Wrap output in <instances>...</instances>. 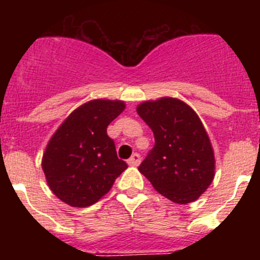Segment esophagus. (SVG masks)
Returning <instances> with one entry per match:
<instances>
[{"label": "esophagus", "instance_id": "34e87169", "mask_svg": "<svg viewBox=\"0 0 260 260\" xmlns=\"http://www.w3.org/2000/svg\"><path fill=\"white\" fill-rule=\"evenodd\" d=\"M127 164L132 165V167H137V165H139L141 164V156L138 155V153H134V155L127 160Z\"/></svg>", "mask_w": 260, "mask_h": 260}]
</instances>
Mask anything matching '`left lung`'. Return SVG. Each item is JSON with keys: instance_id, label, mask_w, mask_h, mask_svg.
I'll list each match as a JSON object with an SVG mask.
<instances>
[{"instance_id": "obj_1", "label": "left lung", "mask_w": 260, "mask_h": 260, "mask_svg": "<svg viewBox=\"0 0 260 260\" xmlns=\"http://www.w3.org/2000/svg\"><path fill=\"white\" fill-rule=\"evenodd\" d=\"M137 112L155 137L139 172L169 201H197L215 177V155L198 114L174 98L144 102Z\"/></svg>"}]
</instances>
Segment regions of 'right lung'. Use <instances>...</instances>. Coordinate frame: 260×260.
<instances>
[{
    "label": "right lung",
    "instance_id": "obj_1",
    "mask_svg": "<svg viewBox=\"0 0 260 260\" xmlns=\"http://www.w3.org/2000/svg\"><path fill=\"white\" fill-rule=\"evenodd\" d=\"M123 109L121 100H91L70 113L48 142L41 161L48 186L71 207L95 204L127 168L107 134Z\"/></svg>",
    "mask_w": 260,
    "mask_h": 260
}]
</instances>
